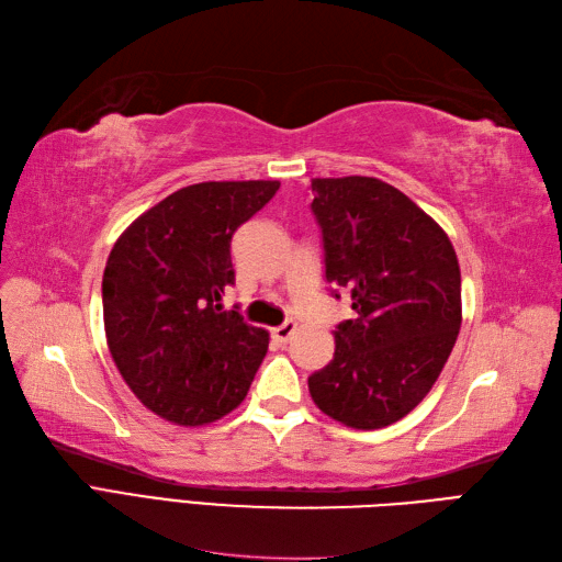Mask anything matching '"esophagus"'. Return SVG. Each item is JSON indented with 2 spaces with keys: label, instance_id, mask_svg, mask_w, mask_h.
Segmentation results:
<instances>
[{
  "label": "esophagus",
  "instance_id": "esophagus-1",
  "mask_svg": "<svg viewBox=\"0 0 562 562\" xmlns=\"http://www.w3.org/2000/svg\"><path fill=\"white\" fill-rule=\"evenodd\" d=\"M293 334H295V322H283L281 326L271 328V338L277 340V344H281V346L289 344Z\"/></svg>",
  "mask_w": 562,
  "mask_h": 562
}]
</instances>
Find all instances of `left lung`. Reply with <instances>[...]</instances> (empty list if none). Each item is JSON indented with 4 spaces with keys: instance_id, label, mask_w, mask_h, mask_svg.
Returning <instances> with one entry per match:
<instances>
[{
    "instance_id": "8db88e82",
    "label": "left lung",
    "mask_w": 562,
    "mask_h": 562,
    "mask_svg": "<svg viewBox=\"0 0 562 562\" xmlns=\"http://www.w3.org/2000/svg\"><path fill=\"white\" fill-rule=\"evenodd\" d=\"M310 190L326 281L348 289L358 312L336 326L334 360L307 379L310 395L346 427H389L424 401L456 346L458 255L427 212L379 178H312Z\"/></svg>"
}]
</instances>
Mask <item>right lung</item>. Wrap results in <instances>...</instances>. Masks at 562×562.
I'll list each match as a JSON object with an SVG mask.
<instances>
[{
  "label": "right lung",
  "mask_w": 562,
  "mask_h": 562,
  "mask_svg": "<svg viewBox=\"0 0 562 562\" xmlns=\"http://www.w3.org/2000/svg\"><path fill=\"white\" fill-rule=\"evenodd\" d=\"M279 181H207L140 214L102 277L109 352L128 389L161 419L200 427L236 409L269 334L224 310L231 238L277 195Z\"/></svg>",
  "instance_id": "add662e5"
}]
</instances>
